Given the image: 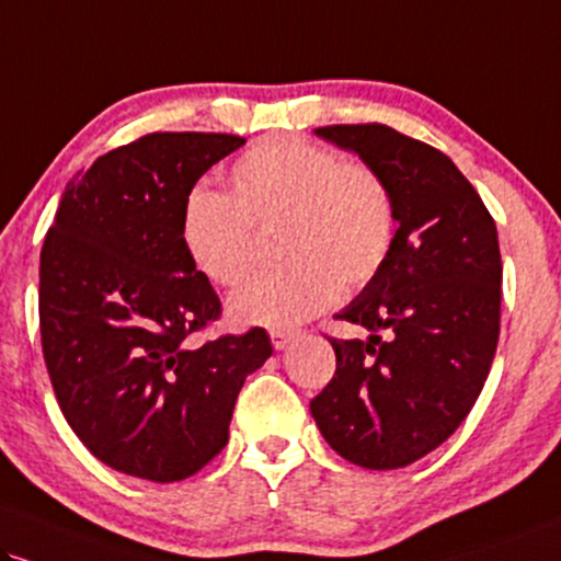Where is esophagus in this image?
<instances>
[{"label": "esophagus", "instance_id": "esophagus-1", "mask_svg": "<svg viewBox=\"0 0 561 561\" xmlns=\"http://www.w3.org/2000/svg\"><path fill=\"white\" fill-rule=\"evenodd\" d=\"M291 341H294L291 330H270V343H273L275 351H283Z\"/></svg>", "mask_w": 561, "mask_h": 561}]
</instances>
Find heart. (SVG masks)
<instances>
[{
    "instance_id": "1",
    "label": "heart",
    "mask_w": 561,
    "mask_h": 561,
    "mask_svg": "<svg viewBox=\"0 0 561 561\" xmlns=\"http://www.w3.org/2000/svg\"><path fill=\"white\" fill-rule=\"evenodd\" d=\"M231 195L195 186L184 199L182 244L216 286H237L252 267L254 228L280 224L286 265L254 275L228 301L241 324L294 328L345 288L369 283L396 244V199L369 165L345 163L322 145L270 137L228 171Z\"/></svg>"
}]
</instances>
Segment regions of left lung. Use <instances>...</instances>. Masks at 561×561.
Listing matches in <instances>:
<instances>
[{
    "label": "left lung",
    "mask_w": 561,
    "mask_h": 561,
    "mask_svg": "<svg viewBox=\"0 0 561 561\" xmlns=\"http://www.w3.org/2000/svg\"><path fill=\"white\" fill-rule=\"evenodd\" d=\"M314 133L385 179L398 231L382 270L335 314L371 335L330 337L335 375L309 411L341 458L369 471L405 468L462 424L492 369L502 304L496 226L473 184L432 145L385 124Z\"/></svg>",
    "instance_id": "1"
}]
</instances>
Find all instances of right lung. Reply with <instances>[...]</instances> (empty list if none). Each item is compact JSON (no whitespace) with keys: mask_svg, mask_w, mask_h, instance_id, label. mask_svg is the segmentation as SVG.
<instances>
[{"mask_svg":"<svg viewBox=\"0 0 561 561\" xmlns=\"http://www.w3.org/2000/svg\"><path fill=\"white\" fill-rule=\"evenodd\" d=\"M247 140L153 133L65 186L41 249L38 317L67 424L114 471L182 481L228 442L244 379L273 354L262 328L192 345L220 299L182 244V210Z\"/></svg>","mask_w":561,"mask_h":561,"instance_id":"1","label":"right lung"}]
</instances>
